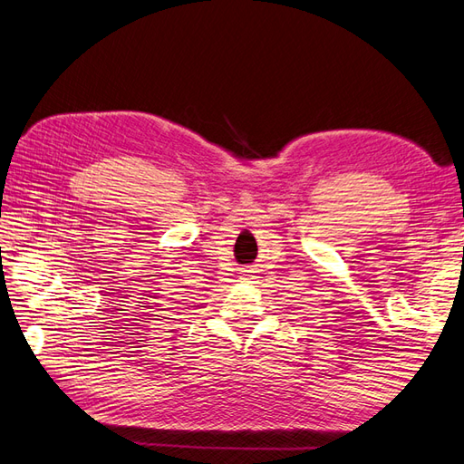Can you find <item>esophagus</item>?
Returning a JSON list of instances; mask_svg holds the SVG:
<instances>
[{
    "label": "esophagus",
    "mask_w": 464,
    "mask_h": 464,
    "mask_svg": "<svg viewBox=\"0 0 464 464\" xmlns=\"http://www.w3.org/2000/svg\"><path fill=\"white\" fill-rule=\"evenodd\" d=\"M254 273H256L254 269H244V271H242V275H244V276H247V278H249V276H254Z\"/></svg>",
    "instance_id": "obj_1"
}]
</instances>
